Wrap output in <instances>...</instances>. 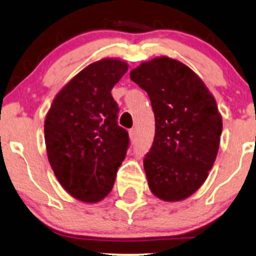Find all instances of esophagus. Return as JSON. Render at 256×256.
<instances>
[{
	"instance_id": "34e87169",
	"label": "esophagus",
	"mask_w": 256,
	"mask_h": 256,
	"mask_svg": "<svg viewBox=\"0 0 256 256\" xmlns=\"http://www.w3.org/2000/svg\"><path fill=\"white\" fill-rule=\"evenodd\" d=\"M128 134H130L131 140H134V138L137 137V130L136 128H131V130L128 131Z\"/></svg>"
}]
</instances>
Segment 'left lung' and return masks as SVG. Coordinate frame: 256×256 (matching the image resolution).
I'll return each mask as SVG.
<instances>
[{"mask_svg":"<svg viewBox=\"0 0 256 256\" xmlns=\"http://www.w3.org/2000/svg\"><path fill=\"white\" fill-rule=\"evenodd\" d=\"M146 91L155 137L143 166L150 192L166 202L188 198L208 177L219 150L222 114L216 98L192 68L160 56L130 72Z\"/></svg>","mask_w":256,"mask_h":256,"instance_id":"8db88e82","label":"left lung"}]
</instances>
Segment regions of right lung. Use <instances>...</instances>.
<instances>
[{"label": "right lung", "mask_w": 256, "mask_h": 256, "mask_svg": "<svg viewBox=\"0 0 256 256\" xmlns=\"http://www.w3.org/2000/svg\"><path fill=\"white\" fill-rule=\"evenodd\" d=\"M124 60L102 58L58 92L44 120L46 154L70 195L96 204L110 194L126 156L128 134L118 125L110 91L128 71Z\"/></svg>", "instance_id": "obj_1"}]
</instances>
